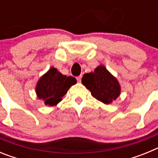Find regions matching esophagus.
<instances>
[{
    "instance_id": "esophagus-1",
    "label": "esophagus",
    "mask_w": 158,
    "mask_h": 158,
    "mask_svg": "<svg viewBox=\"0 0 158 158\" xmlns=\"http://www.w3.org/2000/svg\"><path fill=\"white\" fill-rule=\"evenodd\" d=\"M77 81L78 82H81V78H82V75H80V76L77 77Z\"/></svg>"
}]
</instances>
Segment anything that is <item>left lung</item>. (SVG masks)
Wrapping results in <instances>:
<instances>
[{"instance_id": "1", "label": "left lung", "mask_w": 158, "mask_h": 158, "mask_svg": "<svg viewBox=\"0 0 158 158\" xmlns=\"http://www.w3.org/2000/svg\"><path fill=\"white\" fill-rule=\"evenodd\" d=\"M81 82L94 98L104 104H110L119 96L118 81L103 65L97 67L93 73H85Z\"/></svg>"}]
</instances>
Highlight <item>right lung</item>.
<instances>
[{
    "mask_svg": "<svg viewBox=\"0 0 158 158\" xmlns=\"http://www.w3.org/2000/svg\"><path fill=\"white\" fill-rule=\"evenodd\" d=\"M77 83L73 77H66L52 67L43 75L36 86L38 97L44 100L46 105H56L69 88Z\"/></svg>",
    "mask_w": 158,
    "mask_h": 158,
    "instance_id": "right-lung-1",
    "label": "right lung"
}]
</instances>
